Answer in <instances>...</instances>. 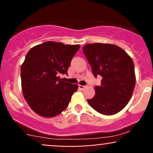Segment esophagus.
<instances>
[{
    "instance_id": "1",
    "label": "esophagus",
    "mask_w": 153,
    "mask_h": 153,
    "mask_svg": "<svg viewBox=\"0 0 153 153\" xmlns=\"http://www.w3.org/2000/svg\"><path fill=\"white\" fill-rule=\"evenodd\" d=\"M78 88H79V89H80V90H83V89L85 88V85H78Z\"/></svg>"
}]
</instances>
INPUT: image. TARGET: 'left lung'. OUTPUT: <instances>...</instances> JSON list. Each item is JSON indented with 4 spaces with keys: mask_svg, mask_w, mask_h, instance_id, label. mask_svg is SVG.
<instances>
[{
    "mask_svg": "<svg viewBox=\"0 0 153 153\" xmlns=\"http://www.w3.org/2000/svg\"><path fill=\"white\" fill-rule=\"evenodd\" d=\"M82 51L94 76L102 78L101 85L94 87V97L88 102L101 114L118 113L127 106L134 88L132 59L124 50L111 44H87Z\"/></svg>",
    "mask_w": 153,
    "mask_h": 153,
    "instance_id": "obj_1",
    "label": "left lung"
}]
</instances>
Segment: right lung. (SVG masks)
I'll return each instance as SVG.
<instances>
[{
	"label": "right lung",
	"mask_w": 153,
	"mask_h": 153,
	"mask_svg": "<svg viewBox=\"0 0 153 153\" xmlns=\"http://www.w3.org/2000/svg\"><path fill=\"white\" fill-rule=\"evenodd\" d=\"M79 45L46 42L26 54L21 68L22 92L35 113L44 117L57 116L68 107L78 85L62 81L59 75H68Z\"/></svg>",
	"instance_id": "right-lung-1"
}]
</instances>
